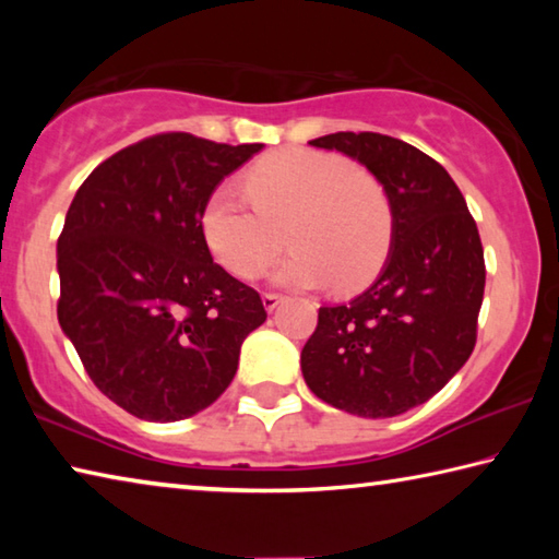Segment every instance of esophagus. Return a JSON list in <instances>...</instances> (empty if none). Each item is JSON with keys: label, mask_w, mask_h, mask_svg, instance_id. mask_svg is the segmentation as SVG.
Segmentation results:
<instances>
[{"label": "esophagus", "mask_w": 559, "mask_h": 559, "mask_svg": "<svg viewBox=\"0 0 559 559\" xmlns=\"http://www.w3.org/2000/svg\"><path fill=\"white\" fill-rule=\"evenodd\" d=\"M261 300H263V308H266L269 313H273V310H276L283 302V296H278V293H263Z\"/></svg>", "instance_id": "esophagus-1"}]
</instances>
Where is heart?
<instances>
[{"mask_svg":"<svg viewBox=\"0 0 559 559\" xmlns=\"http://www.w3.org/2000/svg\"><path fill=\"white\" fill-rule=\"evenodd\" d=\"M243 204L226 187L214 189L200 212L212 257L241 281L259 278L281 251L290 257L276 283L313 288L333 281L340 293L365 288L392 249L394 210L382 182L343 157L290 147L259 157L243 173Z\"/></svg>","mask_w":559,"mask_h":559,"instance_id":"b5f03b06","label":"heart"}]
</instances>
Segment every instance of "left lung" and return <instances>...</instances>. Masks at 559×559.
<instances>
[{
    "label": "left lung",
    "mask_w": 559,
    "mask_h": 559,
    "mask_svg": "<svg viewBox=\"0 0 559 559\" xmlns=\"http://www.w3.org/2000/svg\"><path fill=\"white\" fill-rule=\"evenodd\" d=\"M310 145L362 163L394 210L392 249L370 288L318 310L300 367L318 400L370 419L431 400L476 347L486 261L461 189L437 159L380 132Z\"/></svg>",
    "instance_id": "1"
}]
</instances>
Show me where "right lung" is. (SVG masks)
Returning a JSON list of instances; mask_svg holds the SVG:
<instances>
[{"mask_svg": "<svg viewBox=\"0 0 559 559\" xmlns=\"http://www.w3.org/2000/svg\"><path fill=\"white\" fill-rule=\"evenodd\" d=\"M261 147L159 132L110 155L73 197L56 313L93 384L138 419L179 421L219 400L266 320L200 231L206 197Z\"/></svg>", "mask_w": 559, "mask_h": 559, "instance_id": "obj_1", "label": "right lung"}]
</instances>
